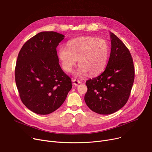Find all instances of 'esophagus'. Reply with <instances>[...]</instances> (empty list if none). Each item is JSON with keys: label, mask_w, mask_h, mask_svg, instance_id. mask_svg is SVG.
I'll list each match as a JSON object with an SVG mask.
<instances>
[{"label": "esophagus", "mask_w": 152, "mask_h": 152, "mask_svg": "<svg viewBox=\"0 0 152 152\" xmlns=\"http://www.w3.org/2000/svg\"><path fill=\"white\" fill-rule=\"evenodd\" d=\"M72 81H73V84H74L75 86H77L79 84H80V81L79 80H77V79H73V80H72Z\"/></svg>", "instance_id": "34e87169"}]
</instances>
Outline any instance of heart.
Here are the masks:
<instances>
[{
    "instance_id": "b5f03b06",
    "label": "heart",
    "mask_w": 152,
    "mask_h": 152,
    "mask_svg": "<svg viewBox=\"0 0 152 152\" xmlns=\"http://www.w3.org/2000/svg\"><path fill=\"white\" fill-rule=\"evenodd\" d=\"M67 48L61 46L58 50L63 69L71 72L76 63L79 66L76 75L95 76L106 68L110 53L109 43L95 37H82L71 39Z\"/></svg>"
}]
</instances>
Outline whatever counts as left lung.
Segmentation results:
<instances>
[{
	"label": "left lung",
	"mask_w": 152,
	"mask_h": 152,
	"mask_svg": "<svg viewBox=\"0 0 152 152\" xmlns=\"http://www.w3.org/2000/svg\"><path fill=\"white\" fill-rule=\"evenodd\" d=\"M110 34L111 50L104 71L86 83V103L99 114H113L124 107L134 79L133 60L129 49L115 35Z\"/></svg>",
	"instance_id": "1"
}]
</instances>
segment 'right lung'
<instances>
[{
    "mask_svg": "<svg viewBox=\"0 0 152 152\" xmlns=\"http://www.w3.org/2000/svg\"><path fill=\"white\" fill-rule=\"evenodd\" d=\"M64 38L55 32H40L27 41L19 53L17 88L23 104L36 114L46 115L57 110L72 88L57 54L56 48Z\"/></svg>",
    "mask_w": 152,
    "mask_h": 152,
    "instance_id": "obj_1",
    "label": "right lung"
}]
</instances>
